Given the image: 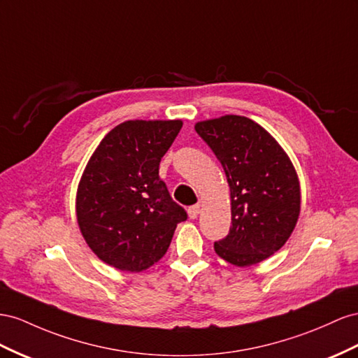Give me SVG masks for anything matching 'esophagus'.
I'll return each mask as SVG.
<instances>
[{
    "instance_id": "esophagus-1",
    "label": "esophagus",
    "mask_w": 358,
    "mask_h": 358,
    "mask_svg": "<svg viewBox=\"0 0 358 358\" xmlns=\"http://www.w3.org/2000/svg\"><path fill=\"white\" fill-rule=\"evenodd\" d=\"M199 212H200V205H194V206H191V208H188V217L189 218H197V215H199Z\"/></svg>"
}]
</instances>
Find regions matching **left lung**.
I'll list each match as a JSON object with an SVG mask.
<instances>
[{
  "label": "left lung",
  "instance_id": "left-lung-1",
  "mask_svg": "<svg viewBox=\"0 0 358 358\" xmlns=\"http://www.w3.org/2000/svg\"><path fill=\"white\" fill-rule=\"evenodd\" d=\"M194 128L223 166L230 188L231 226L214 244L215 253L235 266L262 262L285 245L301 210L292 161L271 134L244 115H221Z\"/></svg>",
  "mask_w": 358,
  "mask_h": 358
}]
</instances>
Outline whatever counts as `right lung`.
Instances as JSON below:
<instances>
[{
	"label": "right lung",
	"mask_w": 358,
	"mask_h": 358,
	"mask_svg": "<svg viewBox=\"0 0 358 358\" xmlns=\"http://www.w3.org/2000/svg\"><path fill=\"white\" fill-rule=\"evenodd\" d=\"M182 120H127L111 129L84 169L76 221L102 262L140 273L167 253L187 212L159 179V162Z\"/></svg>",
	"instance_id": "right-lung-1"
}]
</instances>
